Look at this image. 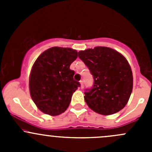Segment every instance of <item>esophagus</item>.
<instances>
[{
  "instance_id": "obj_1",
  "label": "esophagus",
  "mask_w": 152,
  "mask_h": 152,
  "mask_svg": "<svg viewBox=\"0 0 152 152\" xmlns=\"http://www.w3.org/2000/svg\"><path fill=\"white\" fill-rule=\"evenodd\" d=\"M80 84H81V88H83L84 87V82L83 81H80Z\"/></svg>"
}]
</instances>
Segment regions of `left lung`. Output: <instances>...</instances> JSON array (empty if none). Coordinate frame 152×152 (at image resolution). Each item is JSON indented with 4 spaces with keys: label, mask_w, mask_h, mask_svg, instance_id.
<instances>
[{
    "label": "left lung",
    "mask_w": 152,
    "mask_h": 152,
    "mask_svg": "<svg viewBox=\"0 0 152 152\" xmlns=\"http://www.w3.org/2000/svg\"><path fill=\"white\" fill-rule=\"evenodd\" d=\"M78 54L94 79L92 88L85 92L88 107L104 115L121 110L129 99L133 87L132 72L126 58L107 47L88 48Z\"/></svg>",
    "instance_id": "8db88e82"
}]
</instances>
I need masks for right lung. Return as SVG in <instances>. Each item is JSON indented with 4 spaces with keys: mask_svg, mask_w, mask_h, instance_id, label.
<instances>
[{
    "mask_svg": "<svg viewBox=\"0 0 152 152\" xmlns=\"http://www.w3.org/2000/svg\"><path fill=\"white\" fill-rule=\"evenodd\" d=\"M78 56L70 48L53 47L41 53L35 61L29 77L31 97L39 110L54 116L64 113L73 93L80 87L70 69Z\"/></svg>",
    "mask_w": 152,
    "mask_h": 152,
    "instance_id": "add662e5",
    "label": "right lung"
}]
</instances>
